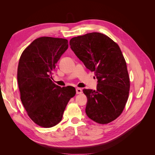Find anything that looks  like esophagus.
Wrapping results in <instances>:
<instances>
[{"instance_id":"obj_1","label":"esophagus","mask_w":155,"mask_h":155,"mask_svg":"<svg viewBox=\"0 0 155 155\" xmlns=\"http://www.w3.org/2000/svg\"><path fill=\"white\" fill-rule=\"evenodd\" d=\"M82 89L81 88H76V93L78 94H80L82 93Z\"/></svg>"}]
</instances>
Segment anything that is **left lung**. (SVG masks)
I'll return each instance as SVG.
<instances>
[{
    "instance_id": "obj_1",
    "label": "left lung",
    "mask_w": 155,
    "mask_h": 155,
    "mask_svg": "<svg viewBox=\"0 0 155 155\" xmlns=\"http://www.w3.org/2000/svg\"><path fill=\"white\" fill-rule=\"evenodd\" d=\"M70 45L97 79L96 91H83L87 97V115L100 124L114 121L122 113L130 89L127 67L118 45L105 34L92 32L73 37Z\"/></svg>"
}]
</instances>
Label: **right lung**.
<instances>
[{
    "label": "right lung",
    "mask_w": 155,
    "mask_h": 155,
    "mask_svg": "<svg viewBox=\"0 0 155 155\" xmlns=\"http://www.w3.org/2000/svg\"><path fill=\"white\" fill-rule=\"evenodd\" d=\"M68 47V40L51 37L35 39L22 51L17 68L21 100L35 124L50 128L59 124L76 89L53 82V70Z\"/></svg>",
    "instance_id": "obj_1"
}]
</instances>
